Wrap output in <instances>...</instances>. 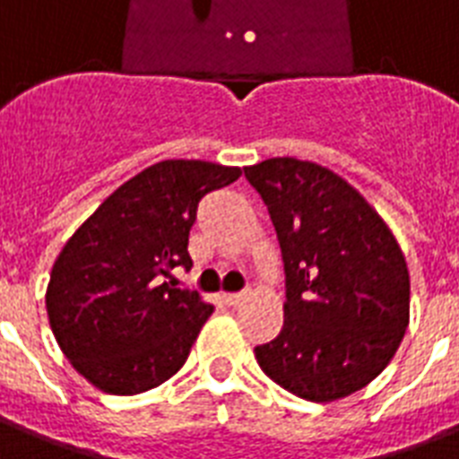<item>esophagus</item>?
<instances>
[{
    "mask_svg": "<svg viewBox=\"0 0 459 459\" xmlns=\"http://www.w3.org/2000/svg\"><path fill=\"white\" fill-rule=\"evenodd\" d=\"M245 297H247V294H221V299H223V304H226V307H238V304H242V301H245Z\"/></svg>",
    "mask_w": 459,
    "mask_h": 459,
    "instance_id": "esophagus-1",
    "label": "esophagus"
}]
</instances>
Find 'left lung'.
Returning <instances> with one entry per match:
<instances>
[{
  "label": "left lung",
  "mask_w": 459,
  "mask_h": 459,
  "mask_svg": "<svg viewBox=\"0 0 459 459\" xmlns=\"http://www.w3.org/2000/svg\"><path fill=\"white\" fill-rule=\"evenodd\" d=\"M285 264V323L256 363L294 396L330 403L385 370L411 320V275L391 229L349 181L308 160L245 167Z\"/></svg>",
  "instance_id": "left-lung-1"
}]
</instances>
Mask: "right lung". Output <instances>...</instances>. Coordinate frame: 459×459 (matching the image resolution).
Returning a JSON list of instances; mask_svg holds the SVG:
<instances>
[{"label":"right lung","mask_w":459,"mask_h":459,"mask_svg":"<svg viewBox=\"0 0 459 459\" xmlns=\"http://www.w3.org/2000/svg\"><path fill=\"white\" fill-rule=\"evenodd\" d=\"M240 174L203 160H162L108 195L63 245L47 285L48 325L89 385L134 396L184 368L214 307L162 278L193 266L197 203Z\"/></svg>","instance_id":"1"}]
</instances>
